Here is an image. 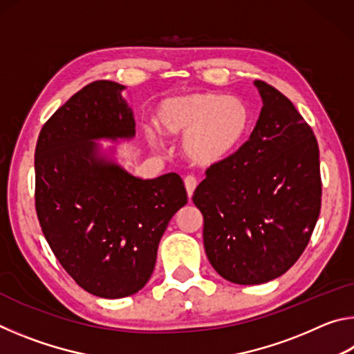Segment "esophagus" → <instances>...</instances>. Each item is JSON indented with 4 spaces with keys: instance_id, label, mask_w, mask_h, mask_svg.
Instances as JSON below:
<instances>
[{
    "instance_id": "esophagus-1",
    "label": "esophagus",
    "mask_w": 354,
    "mask_h": 354,
    "mask_svg": "<svg viewBox=\"0 0 354 354\" xmlns=\"http://www.w3.org/2000/svg\"><path fill=\"white\" fill-rule=\"evenodd\" d=\"M184 185H185V190H187V196L189 198H192V195H194V192L196 189V185H198V183H196V179L194 176H187L184 179Z\"/></svg>"
}]
</instances>
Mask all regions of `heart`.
Returning <instances> with one entry per match:
<instances>
[{"instance_id": "obj_1", "label": "heart", "mask_w": 354, "mask_h": 354, "mask_svg": "<svg viewBox=\"0 0 354 354\" xmlns=\"http://www.w3.org/2000/svg\"><path fill=\"white\" fill-rule=\"evenodd\" d=\"M154 124L162 136H184L185 159L211 167L230 159L247 139L251 111L242 98L200 92L164 100L154 113Z\"/></svg>"}]
</instances>
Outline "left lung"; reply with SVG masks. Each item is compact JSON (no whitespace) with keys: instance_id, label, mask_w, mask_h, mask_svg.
I'll list each match as a JSON object with an SVG mask.
<instances>
[{"instance_id":"8db88e82","label":"left lung","mask_w":354,"mask_h":354,"mask_svg":"<svg viewBox=\"0 0 354 354\" xmlns=\"http://www.w3.org/2000/svg\"><path fill=\"white\" fill-rule=\"evenodd\" d=\"M262 109L250 139L196 187L211 266L234 284H262L298 261L322 206L319 143L292 101L254 81Z\"/></svg>"}]
</instances>
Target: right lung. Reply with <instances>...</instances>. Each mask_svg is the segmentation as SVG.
<instances>
[{
	"instance_id": "add662e5",
	"label": "right lung",
	"mask_w": 354,
	"mask_h": 354,
	"mask_svg": "<svg viewBox=\"0 0 354 354\" xmlns=\"http://www.w3.org/2000/svg\"><path fill=\"white\" fill-rule=\"evenodd\" d=\"M124 86L95 81L44 124L35 147V211L53 253L92 295L139 292L154 270L160 237L187 192L176 173L136 178L103 156L100 139H133Z\"/></svg>"
}]
</instances>
